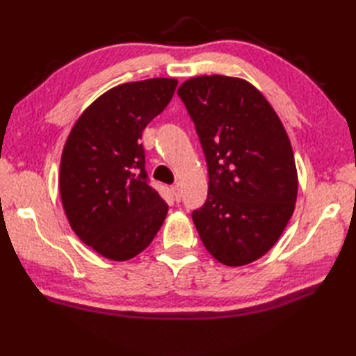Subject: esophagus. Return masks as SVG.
Masks as SVG:
<instances>
[{"label":"esophagus","instance_id":"34e87169","mask_svg":"<svg viewBox=\"0 0 356 356\" xmlns=\"http://www.w3.org/2000/svg\"><path fill=\"white\" fill-rule=\"evenodd\" d=\"M171 193L174 195V199H176V202H180V199H182V191H180V186L179 185L171 186Z\"/></svg>","mask_w":356,"mask_h":356}]
</instances>
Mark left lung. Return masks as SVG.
<instances>
[{"mask_svg":"<svg viewBox=\"0 0 356 356\" xmlns=\"http://www.w3.org/2000/svg\"><path fill=\"white\" fill-rule=\"evenodd\" d=\"M177 95L208 163V199L193 213L200 240L226 266L259 260L295 209L298 176L289 136L266 97L241 78H191Z\"/></svg>","mask_w":356,"mask_h":356,"instance_id":"obj_1","label":"left lung"}]
</instances>
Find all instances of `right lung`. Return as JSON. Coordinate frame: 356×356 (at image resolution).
I'll use <instances>...</instances> for the list:
<instances>
[{
  "instance_id": "right-lung-1",
  "label": "right lung",
  "mask_w": 356,
  "mask_h": 356,
  "mask_svg": "<svg viewBox=\"0 0 356 356\" xmlns=\"http://www.w3.org/2000/svg\"><path fill=\"white\" fill-rule=\"evenodd\" d=\"M176 87L172 78L113 87L88 105L67 138L59 171L65 216L74 234L105 259L139 255L168 213L148 185L140 139Z\"/></svg>"
}]
</instances>
